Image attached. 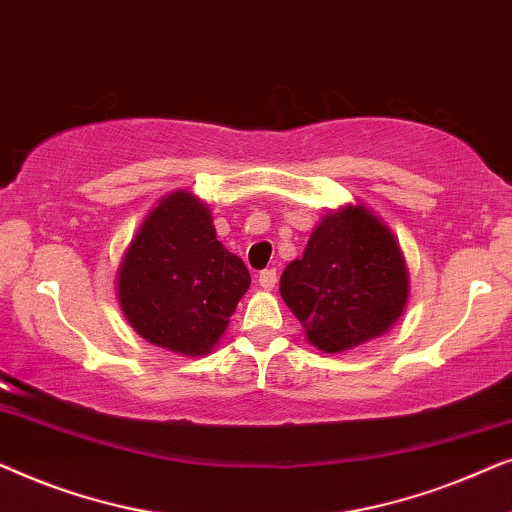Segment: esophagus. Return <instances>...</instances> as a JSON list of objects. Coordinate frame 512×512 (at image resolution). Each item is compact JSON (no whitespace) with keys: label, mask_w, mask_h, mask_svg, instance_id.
<instances>
[{"label":"esophagus","mask_w":512,"mask_h":512,"mask_svg":"<svg viewBox=\"0 0 512 512\" xmlns=\"http://www.w3.org/2000/svg\"><path fill=\"white\" fill-rule=\"evenodd\" d=\"M258 284L263 286V289H272V286L277 284V270L275 268H268V270H263L261 275H258Z\"/></svg>","instance_id":"esophagus-1"}]
</instances>
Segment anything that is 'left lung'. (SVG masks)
Returning a JSON list of instances; mask_svg holds the SVG:
<instances>
[{
  "label": "left lung",
  "instance_id": "left-lung-1",
  "mask_svg": "<svg viewBox=\"0 0 512 512\" xmlns=\"http://www.w3.org/2000/svg\"><path fill=\"white\" fill-rule=\"evenodd\" d=\"M279 293L307 340L335 354L387 333L408 303V270L394 235L366 207H345L314 228L286 265Z\"/></svg>",
  "mask_w": 512,
  "mask_h": 512
}]
</instances>
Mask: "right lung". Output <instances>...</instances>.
I'll return each instance as SVG.
<instances>
[{
	"label": "right lung",
	"instance_id": "1",
	"mask_svg": "<svg viewBox=\"0 0 512 512\" xmlns=\"http://www.w3.org/2000/svg\"><path fill=\"white\" fill-rule=\"evenodd\" d=\"M251 284L247 265L216 240L209 209L177 191L139 228L118 268V303L153 345L202 356L226 331Z\"/></svg>",
	"mask_w": 512,
	"mask_h": 512
}]
</instances>
